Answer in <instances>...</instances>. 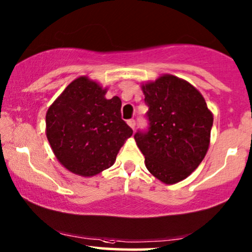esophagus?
I'll use <instances>...</instances> for the list:
<instances>
[{"mask_svg": "<svg viewBox=\"0 0 252 252\" xmlns=\"http://www.w3.org/2000/svg\"><path fill=\"white\" fill-rule=\"evenodd\" d=\"M127 124H128V126H129L130 128H132L133 130L135 129V126H136V122H135V120L130 119V120H128V122H127Z\"/></svg>", "mask_w": 252, "mask_h": 252, "instance_id": "obj_1", "label": "esophagus"}]
</instances>
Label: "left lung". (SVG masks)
I'll return each mask as SVG.
<instances>
[{"instance_id":"obj_1","label":"left lung","mask_w":252,"mask_h":252,"mask_svg":"<svg viewBox=\"0 0 252 252\" xmlns=\"http://www.w3.org/2000/svg\"><path fill=\"white\" fill-rule=\"evenodd\" d=\"M148 129L134 135L148 171L165 184L191 175L210 146L213 114L202 94L186 81L163 75L142 84Z\"/></svg>"}]
</instances>
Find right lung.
Instances as JSON below:
<instances>
[{
    "mask_svg": "<svg viewBox=\"0 0 252 252\" xmlns=\"http://www.w3.org/2000/svg\"><path fill=\"white\" fill-rule=\"evenodd\" d=\"M87 76L74 80L46 113L55 158L73 174L91 177L110 168L133 130L122 119V100Z\"/></svg>",
    "mask_w": 252,
    "mask_h": 252,
    "instance_id": "1",
    "label": "right lung"
}]
</instances>
